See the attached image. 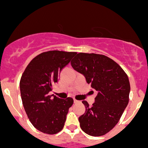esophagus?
<instances>
[{
    "mask_svg": "<svg viewBox=\"0 0 148 148\" xmlns=\"http://www.w3.org/2000/svg\"><path fill=\"white\" fill-rule=\"evenodd\" d=\"M74 102L75 103V104H77V103H79V102H80V101L77 100V99H74Z\"/></svg>",
    "mask_w": 148,
    "mask_h": 148,
    "instance_id": "esophagus-1",
    "label": "esophagus"
}]
</instances>
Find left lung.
<instances>
[{"instance_id":"obj_1","label":"left lung","mask_w":148,"mask_h":148,"mask_svg":"<svg viewBox=\"0 0 148 148\" xmlns=\"http://www.w3.org/2000/svg\"><path fill=\"white\" fill-rule=\"evenodd\" d=\"M71 64L97 93L92 107L82 101L86 111L79 117L80 127L91 136L105 135L117 125L128 104L127 75L114 61L102 54L79 53Z\"/></svg>"}]
</instances>
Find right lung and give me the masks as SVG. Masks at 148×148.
<instances>
[{
  "instance_id": "add662e5",
  "label": "right lung",
  "mask_w": 148,
  "mask_h": 148,
  "mask_svg": "<svg viewBox=\"0 0 148 148\" xmlns=\"http://www.w3.org/2000/svg\"><path fill=\"white\" fill-rule=\"evenodd\" d=\"M76 52L49 51L31 61L20 81L22 102L30 122L40 132L53 135L64 126L72 98L63 99L49 95L53 84L58 82L62 69Z\"/></svg>"
}]
</instances>
